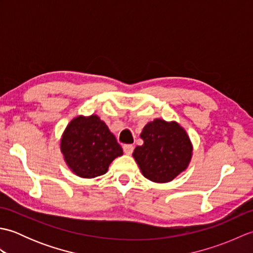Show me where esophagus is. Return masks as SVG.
<instances>
[{
    "label": "esophagus",
    "instance_id": "1",
    "mask_svg": "<svg viewBox=\"0 0 253 253\" xmlns=\"http://www.w3.org/2000/svg\"><path fill=\"white\" fill-rule=\"evenodd\" d=\"M123 150H124V152H125L126 154L130 155L132 153V151H133V146H132V144H124Z\"/></svg>",
    "mask_w": 253,
    "mask_h": 253
}]
</instances>
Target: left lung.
<instances>
[{"mask_svg":"<svg viewBox=\"0 0 253 253\" xmlns=\"http://www.w3.org/2000/svg\"><path fill=\"white\" fill-rule=\"evenodd\" d=\"M142 146L136 147L132 157L142 175L154 182H169L190 163L192 144L178 123L157 118L143 127Z\"/></svg>","mask_w":253,"mask_h":253,"instance_id":"obj_1","label":"left lung"}]
</instances>
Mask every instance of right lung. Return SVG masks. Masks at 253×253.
Segmentation results:
<instances>
[{"mask_svg": "<svg viewBox=\"0 0 253 253\" xmlns=\"http://www.w3.org/2000/svg\"><path fill=\"white\" fill-rule=\"evenodd\" d=\"M61 151L68 168L83 178L105 174L123 149L99 116H78L68 124L61 139Z\"/></svg>", "mask_w": 253, "mask_h": 253, "instance_id": "obj_1", "label": "right lung"}]
</instances>
